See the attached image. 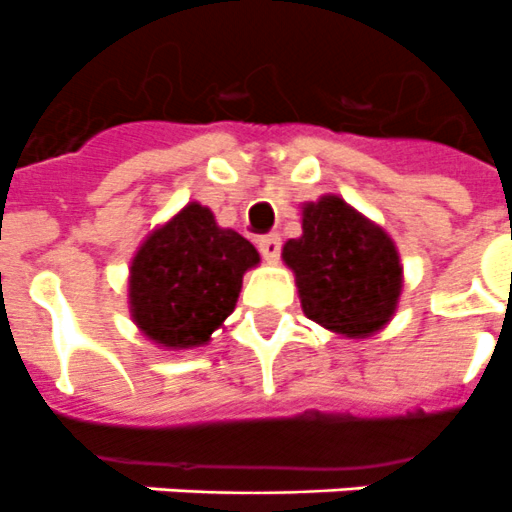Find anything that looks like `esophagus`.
<instances>
[{
    "mask_svg": "<svg viewBox=\"0 0 512 512\" xmlns=\"http://www.w3.org/2000/svg\"><path fill=\"white\" fill-rule=\"evenodd\" d=\"M259 251H261V256H264V261H269V264H277L279 251H282V241H279V235L271 233V235H264V238H259Z\"/></svg>",
    "mask_w": 512,
    "mask_h": 512,
    "instance_id": "esophagus-1",
    "label": "esophagus"
}]
</instances>
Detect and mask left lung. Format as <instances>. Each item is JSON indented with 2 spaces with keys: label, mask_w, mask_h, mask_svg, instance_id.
Here are the masks:
<instances>
[{
  "label": "left lung",
  "mask_w": 512,
  "mask_h": 512,
  "mask_svg": "<svg viewBox=\"0 0 512 512\" xmlns=\"http://www.w3.org/2000/svg\"><path fill=\"white\" fill-rule=\"evenodd\" d=\"M282 261L295 274L302 312L338 336H374L400 305L395 241L338 194L302 205V235L284 243Z\"/></svg>",
  "instance_id": "obj_1"
}]
</instances>
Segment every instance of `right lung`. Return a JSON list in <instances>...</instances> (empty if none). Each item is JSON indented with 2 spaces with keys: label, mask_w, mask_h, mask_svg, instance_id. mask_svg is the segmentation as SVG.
Wrapping results in <instances>:
<instances>
[{
  "label": "right lung",
  "mask_w": 512,
  "mask_h": 512,
  "mask_svg": "<svg viewBox=\"0 0 512 512\" xmlns=\"http://www.w3.org/2000/svg\"><path fill=\"white\" fill-rule=\"evenodd\" d=\"M261 256L210 207L189 202L143 238L130 261V318L166 351L210 343L241 295L243 274Z\"/></svg>",
  "instance_id": "1"
}]
</instances>
